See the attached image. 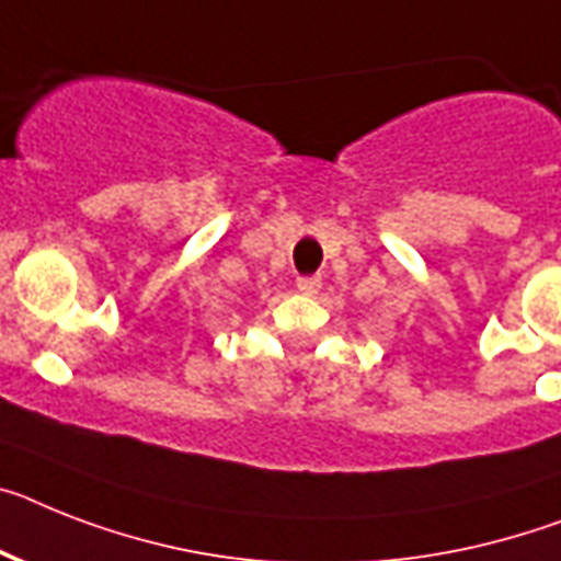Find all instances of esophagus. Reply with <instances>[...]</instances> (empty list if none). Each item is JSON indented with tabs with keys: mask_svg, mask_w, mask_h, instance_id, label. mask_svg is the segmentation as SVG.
<instances>
[{
	"mask_svg": "<svg viewBox=\"0 0 561 561\" xmlns=\"http://www.w3.org/2000/svg\"><path fill=\"white\" fill-rule=\"evenodd\" d=\"M296 288L302 290L305 296H313L322 288V279H319V276H299V279H296Z\"/></svg>",
	"mask_w": 561,
	"mask_h": 561,
	"instance_id": "1",
	"label": "esophagus"
}]
</instances>
